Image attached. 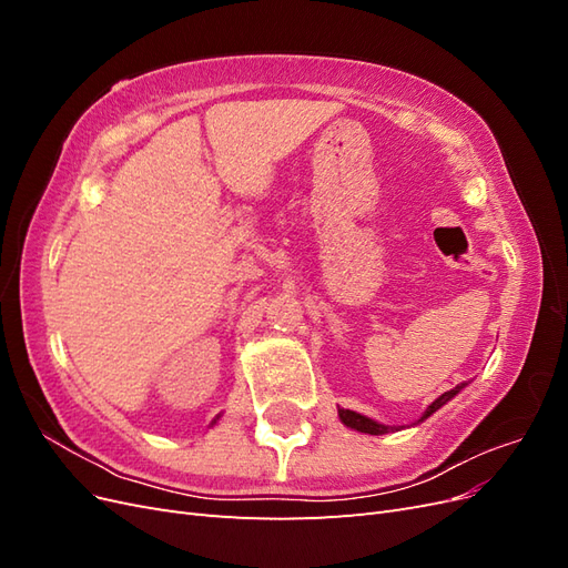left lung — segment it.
Masks as SVG:
<instances>
[{
  "mask_svg": "<svg viewBox=\"0 0 568 568\" xmlns=\"http://www.w3.org/2000/svg\"><path fill=\"white\" fill-rule=\"evenodd\" d=\"M464 386H467V384H457L455 388H450V390H445L443 395H438V398L424 409V415H422L415 424H422L424 419L432 417L434 412H438L445 403L453 400L455 395H457ZM338 419H341L343 424H346L348 428H355V432L369 434V436H384V434H393V432H400V428H405V426H388V424H382V422H374V419H369V417H365V415H359V412L343 409V407H338Z\"/></svg>",
  "mask_w": 568,
  "mask_h": 568,
  "instance_id": "obj_1",
  "label": "left lung"
}]
</instances>
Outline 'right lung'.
<instances>
[{
	"instance_id": "obj_1",
	"label": "right lung",
	"mask_w": 568,
	"mask_h": 568,
	"mask_svg": "<svg viewBox=\"0 0 568 568\" xmlns=\"http://www.w3.org/2000/svg\"><path fill=\"white\" fill-rule=\"evenodd\" d=\"M220 417H222V415H217V417H215V419H213V422H211V426H215V424H217V419H220Z\"/></svg>"
}]
</instances>
